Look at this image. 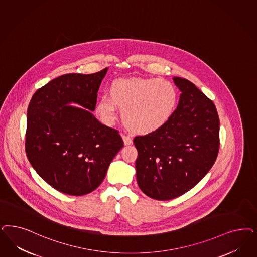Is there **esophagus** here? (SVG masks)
<instances>
[{"instance_id":"obj_1","label":"esophagus","mask_w":257,"mask_h":257,"mask_svg":"<svg viewBox=\"0 0 257 257\" xmlns=\"http://www.w3.org/2000/svg\"><path fill=\"white\" fill-rule=\"evenodd\" d=\"M123 141H124V144L125 146H128V145H132V144H133L132 138H131L130 136H127V135H124V136H123Z\"/></svg>"}]
</instances>
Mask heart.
Masks as SVG:
<instances>
[{
    "instance_id": "b5f03b06",
    "label": "heart",
    "mask_w": 257,
    "mask_h": 257,
    "mask_svg": "<svg viewBox=\"0 0 257 257\" xmlns=\"http://www.w3.org/2000/svg\"><path fill=\"white\" fill-rule=\"evenodd\" d=\"M108 91L109 96L103 94L96 101V116L109 125L115 122L120 108L125 127L138 134L154 133L166 125L178 103L174 84L163 78H120L111 83Z\"/></svg>"
}]
</instances>
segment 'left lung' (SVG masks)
Here are the masks:
<instances>
[{"label":"left lung","instance_id":"obj_1","mask_svg":"<svg viewBox=\"0 0 257 257\" xmlns=\"http://www.w3.org/2000/svg\"><path fill=\"white\" fill-rule=\"evenodd\" d=\"M173 81L182 93L170 120L133 140L138 151L137 183L157 200L192 189L212 168L219 149V118L213 101L185 78Z\"/></svg>","mask_w":257,"mask_h":257}]
</instances>
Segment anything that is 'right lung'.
Wrapping results in <instances>:
<instances>
[{"label":"right lung","mask_w":257,"mask_h":257,"mask_svg":"<svg viewBox=\"0 0 257 257\" xmlns=\"http://www.w3.org/2000/svg\"><path fill=\"white\" fill-rule=\"evenodd\" d=\"M107 72L60 75L36 91L27 108V158L42 179L67 195L95 190L124 146L117 131L91 113Z\"/></svg>","instance_id":"1"}]
</instances>
